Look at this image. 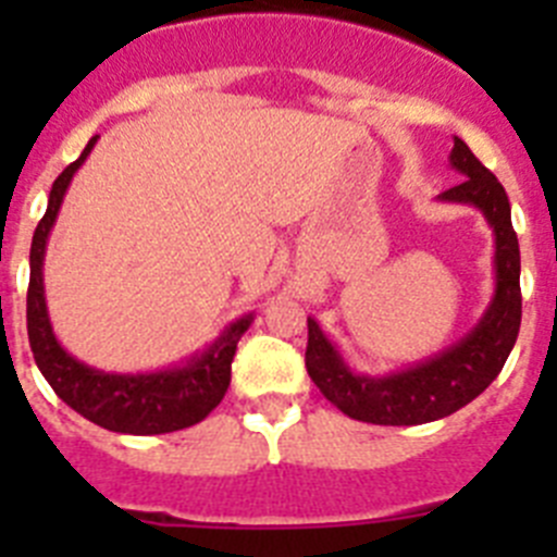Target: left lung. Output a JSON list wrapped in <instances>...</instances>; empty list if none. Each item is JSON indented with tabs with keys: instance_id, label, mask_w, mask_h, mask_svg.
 <instances>
[{
	"instance_id": "obj_1",
	"label": "left lung",
	"mask_w": 557,
	"mask_h": 557,
	"mask_svg": "<svg viewBox=\"0 0 557 557\" xmlns=\"http://www.w3.org/2000/svg\"><path fill=\"white\" fill-rule=\"evenodd\" d=\"M451 170L462 181L437 200L474 206L494 228V298L476 326L455 346L416 362L405 371L368 376L348 368L343 354L323 334L321 323L307 318V371L323 396L354 421L382 426H416L446 418L474 401L499 376L505 359L513 351L521 326V259L519 239L510 223L508 195L491 170L480 164L469 145L455 136L449 152Z\"/></svg>"
}]
</instances>
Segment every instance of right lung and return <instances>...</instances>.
<instances>
[{
    "mask_svg": "<svg viewBox=\"0 0 557 557\" xmlns=\"http://www.w3.org/2000/svg\"><path fill=\"white\" fill-rule=\"evenodd\" d=\"M97 136L69 164L52 184L47 214L38 223L29 248V287H27V334L38 371L75 412L91 424L125 435H164L186 430L209 416L223 401L231 385V362L236 343L253 323V312L239 314L234 323L218 334L203 351L191 354L184 366L150 373H108L75 359L58 343L49 323L47 298H44V253L49 231L55 225L63 195L81 170L88 152L95 150Z\"/></svg>",
    "mask_w": 557,
    "mask_h": 557,
    "instance_id": "obj_1",
    "label": "right lung"
}]
</instances>
